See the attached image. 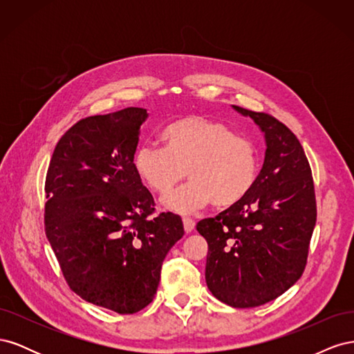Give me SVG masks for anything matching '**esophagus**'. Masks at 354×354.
<instances>
[{"mask_svg": "<svg viewBox=\"0 0 354 354\" xmlns=\"http://www.w3.org/2000/svg\"><path fill=\"white\" fill-rule=\"evenodd\" d=\"M183 226H185V232H186V233L194 232V229H195V221L192 220V218L185 217V218H183Z\"/></svg>", "mask_w": 354, "mask_h": 354, "instance_id": "34e87169", "label": "esophagus"}]
</instances>
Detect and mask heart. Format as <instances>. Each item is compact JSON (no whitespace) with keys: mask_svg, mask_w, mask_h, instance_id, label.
I'll use <instances>...</instances> for the list:
<instances>
[{"mask_svg":"<svg viewBox=\"0 0 354 354\" xmlns=\"http://www.w3.org/2000/svg\"><path fill=\"white\" fill-rule=\"evenodd\" d=\"M160 138L164 147L143 143L133 155V168L156 194H167L185 177V186L171 192L164 207L190 214L212 202L216 208L236 205L259 176V152L250 138L227 125L187 115L168 124Z\"/></svg>","mask_w":354,"mask_h":354,"instance_id":"1","label":"heart"}]
</instances>
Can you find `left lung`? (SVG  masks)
Instances as JSON below:
<instances>
[{
    "mask_svg": "<svg viewBox=\"0 0 354 354\" xmlns=\"http://www.w3.org/2000/svg\"><path fill=\"white\" fill-rule=\"evenodd\" d=\"M264 134V164L250 194L196 230L208 242L205 281L236 308L263 306L301 277L316 224L312 169L295 134L276 118L233 106Z\"/></svg>",
    "mask_w": 354,
    "mask_h": 354,
    "instance_id": "left-lung-1",
    "label": "left lung"
}]
</instances>
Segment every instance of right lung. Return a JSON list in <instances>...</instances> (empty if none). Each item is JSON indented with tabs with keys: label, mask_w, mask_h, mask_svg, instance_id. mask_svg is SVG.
I'll list each match as a JSON object with an SVG mask.
<instances>
[{
	"label": "right lung",
	"mask_w": 354,
	"mask_h": 354,
	"mask_svg": "<svg viewBox=\"0 0 354 354\" xmlns=\"http://www.w3.org/2000/svg\"><path fill=\"white\" fill-rule=\"evenodd\" d=\"M147 111L88 116L62 136L46 178V233L75 294L120 315L152 303L160 267L183 238L173 212L151 217L153 196L133 168Z\"/></svg>",
	"instance_id": "right-lung-1"
}]
</instances>
